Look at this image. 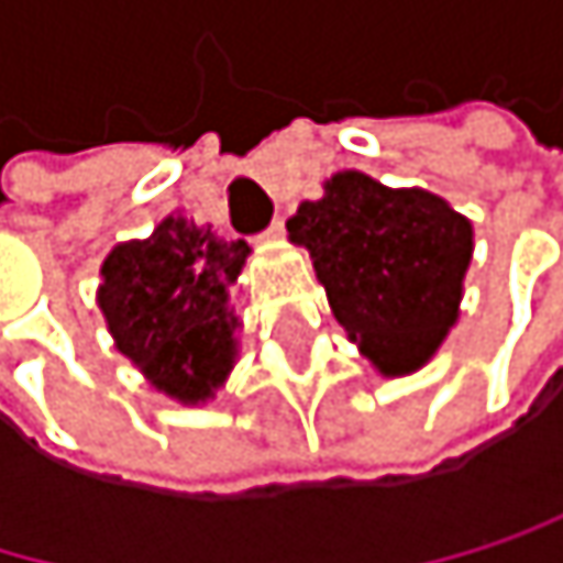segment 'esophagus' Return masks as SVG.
<instances>
[{
    "mask_svg": "<svg viewBox=\"0 0 563 563\" xmlns=\"http://www.w3.org/2000/svg\"><path fill=\"white\" fill-rule=\"evenodd\" d=\"M279 235H284V219H273L269 229L263 232V240H279Z\"/></svg>",
    "mask_w": 563,
    "mask_h": 563,
    "instance_id": "1",
    "label": "esophagus"
}]
</instances>
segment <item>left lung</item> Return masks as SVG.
I'll list each match as a JSON object with an SVG mask.
<instances>
[{"label":"left lung","mask_w":563,"mask_h":563,"mask_svg":"<svg viewBox=\"0 0 563 563\" xmlns=\"http://www.w3.org/2000/svg\"><path fill=\"white\" fill-rule=\"evenodd\" d=\"M347 338L382 375H412L460 317L473 225L426 188L338 172L287 222Z\"/></svg>","instance_id":"1"}]
</instances>
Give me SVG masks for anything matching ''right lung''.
Segmentation results:
<instances>
[{
    "mask_svg": "<svg viewBox=\"0 0 563 563\" xmlns=\"http://www.w3.org/2000/svg\"><path fill=\"white\" fill-rule=\"evenodd\" d=\"M246 256L243 240L168 216L147 240L121 243L103 260L97 303L107 331L158 391L196 405L225 382L240 328L229 287Z\"/></svg>",
    "mask_w": 563,
    "mask_h": 563,
    "instance_id": "add662e5",
    "label": "right lung"
}]
</instances>
